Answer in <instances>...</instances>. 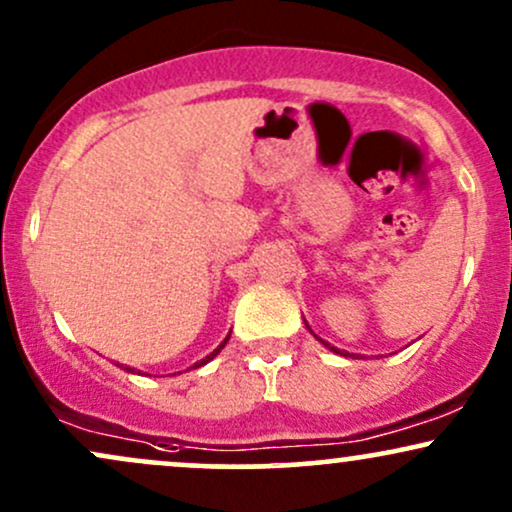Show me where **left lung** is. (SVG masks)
<instances>
[{"instance_id": "left-lung-1", "label": "left lung", "mask_w": 512, "mask_h": 512, "mask_svg": "<svg viewBox=\"0 0 512 512\" xmlns=\"http://www.w3.org/2000/svg\"><path fill=\"white\" fill-rule=\"evenodd\" d=\"M305 327H308V330H310V325H308V322H305ZM310 334H313V337L317 339V342H320V344H325V346H327V349H330V351H334V354H342V356L346 354V351H342V349H337V346H332L330 342H325V339H320V337H317V334H315L313 330H310Z\"/></svg>"}]
</instances>
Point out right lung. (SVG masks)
Instances as JSON below:
<instances>
[{
    "mask_svg": "<svg viewBox=\"0 0 512 512\" xmlns=\"http://www.w3.org/2000/svg\"><path fill=\"white\" fill-rule=\"evenodd\" d=\"M228 339H231V332H228V337H226V339H223V342H221L219 346H216V349H214V351H211V354H209V356H204V358H202V361H197V363H195V366H192V368H199V366H204V363H209V361H211V358H214V356H219V351L223 349V346H226V342H228ZM125 370H127V373H132V368H125Z\"/></svg>",
    "mask_w": 512,
    "mask_h": 512,
    "instance_id": "add662e5",
    "label": "right lung"
}]
</instances>
